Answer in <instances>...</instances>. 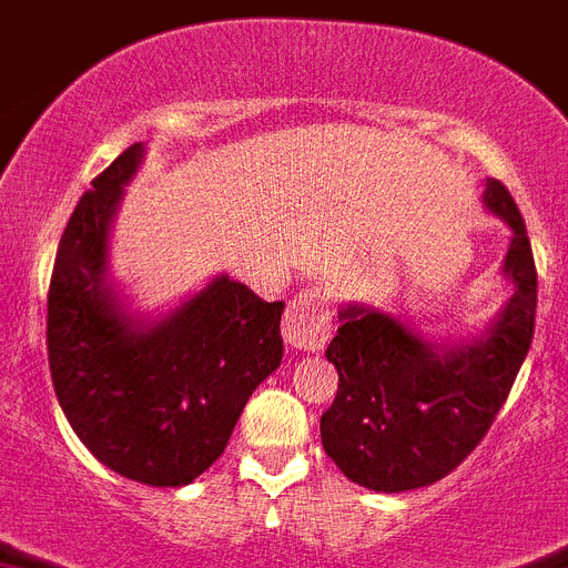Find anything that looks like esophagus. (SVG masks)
Returning <instances> with one entry per match:
<instances>
[{
    "instance_id": "34e87169",
    "label": "esophagus",
    "mask_w": 568,
    "mask_h": 568,
    "mask_svg": "<svg viewBox=\"0 0 568 568\" xmlns=\"http://www.w3.org/2000/svg\"><path fill=\"white\" fill-rule=\"evenodd\" d=\"M283 339L296 351H320L331 339V303L322 288L300 291L283 320Z\"/></svg>"
}]
</instances>
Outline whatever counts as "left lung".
<instances>
[{"label": "left lung", "instance_id": "8db88e82", "mask_svg": "<svg viewBox=\"0 0 568 568\" xmlns=\"http://www.w3.org/2000/svg\"><path fill=\"white\" fill-rule=\"evenodd\" d=\"M484 206L513 229L504 274L515 294L481 336L433 345L379 308H339L342 325L325 351L339 387L320 436L359 487L407 493L442 481L487 436L529 354L538 272L524 217L495 178H487Z\"/></svg>", "mask_w": 568, "mask_h": 568}]
</instances>
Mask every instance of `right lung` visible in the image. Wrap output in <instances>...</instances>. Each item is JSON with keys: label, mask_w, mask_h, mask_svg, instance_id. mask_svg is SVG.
<instances>
[{"label": "right lung", "mask_w": 568, "mask_h": 568, "mask_svg": "<svg viewBox=\"0 0 568 568\" xmlns=\"http://www.w3.org/2000/svg\"><path fill=\"white\" fill-rule=\"evenodd\" d=\"M132 144L70 214L48 294V359L70 427L112 473L183 487L212 467L248 396L283 362V303L226 274L158 322L124 308L106 277L121 192L141 166Z\"/></svg>", "instance_id": "add662e5"}]
</instances>
